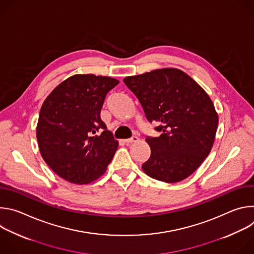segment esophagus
<instances>
[{
  "label": "esophagus",
  "instance_id": "esophagus-1",
  "mask_svg": "<svg viewBox=\"0 0 254 254\" xmlns=\"http://www.w3.org/2000/svg\"><path fill=\"white\" fill-rule=\"evenodd\" d=\"M138 140V137L136 135H133L131 136L130 138H127V139H125V142L126 143H131V142H135Z\"/></svg>",
  "mask_w": 254,
  "mask_h": 254
}]
</instances>
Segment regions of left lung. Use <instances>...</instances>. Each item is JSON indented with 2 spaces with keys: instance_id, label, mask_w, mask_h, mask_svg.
Returning <instances> with one entry per match:
<instances>
[{
  "instance_id": "8db88e82",
  "label": "left lung",
  "mask_w": 254,
  "mask_h": 254,
  "mask_svg": "<svg viewBox=\"0 0 254 254\" xmlns=\"http://www.w3.org/2000/svg\"><path fill=\"white\" fill-rule=\"evenodd\" d=\"M125 84L136 96L150 123L161 134L147 136L150 159L141 168L148 176L177 183L193 174L208 157L218 115L205 90L180 69L164 68L127 76Z\"/></svg>"
}]
</instances>
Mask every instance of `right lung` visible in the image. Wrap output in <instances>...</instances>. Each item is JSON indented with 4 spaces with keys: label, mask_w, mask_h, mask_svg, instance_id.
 Segmentation results:
<instances>
[{
    "label": "right lung",
    "mask_w": 254,
    "mask_h": 254,
    "mask_svg": "<svg viewBox=\"0 0 254 254\" xmlns=\"http://www.w3.org/2000/svg\"><path fill=\"white\" fill-rule=\"evenodd\" d=\"M119 80L76 74L61 82L42 104L36 129L43 160L62 179L88 184L106 170L119 142L100 119L107 92Z\"/></svg>",
    "instance_id": "add662e5"
}]
</instances>
